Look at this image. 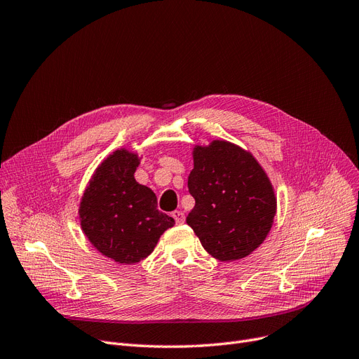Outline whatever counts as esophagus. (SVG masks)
<instances>
[{
  "mask_svg": "<svg viewBox=\"0 0 359 359\" xmlns=\"http://www.w3.org/2000/svg\"><path fill=\"white\" fill-rule=\"evenodd\" d=\"M172 217L175 219V224H177V225H182L184 222H185V215H184V212H181V210L172 212Z\"/></svg>",
  "mask_w": 359,
  "mask_h": 359,
  "instance_id": "1",
  "label": "esophagus"
}]
</instances>
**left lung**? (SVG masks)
Listing matches in <instances>:
<instances>
[{
  "label": "left lung",
  "instance_id": "obj_1",
  "mask_svg": "<svg viewBox=\"0 0 359 359\" xmlns=\"http://www.w3.org/2000/svg\"><path fill=\"white\" fill-rule=\"evenodd\" d=\"M189 190L196 200L187 216L201 245L219 262H233L259 248L276 215V196L250 151L226 140L193 149Z\"/></svg>",
  "mask_w": 359,
  "mask_h": 359
}]
</instances>
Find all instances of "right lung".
<instances>
[{"mask_svg": "<svg viewBox=\"0 0 359 359\" xmlns=\"http://www.w3.org/2000/svg\"><path fill=\"white\" fill-rule=\"evenodd\" d=\"M137 153L118 149L102 162L84 190L79 219L92 245L118 264H134L155 250L175 220L158 210L156 194L139 184Z\"/></svg>", "mask_w": 359, "mask_h": 359, "instance_id": "obj_1", "label": "right lung"}]
</instances>
